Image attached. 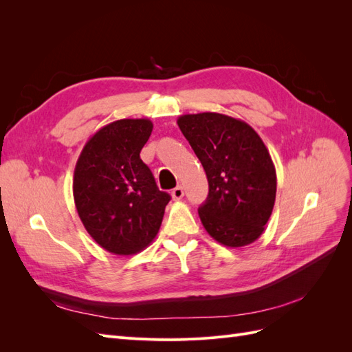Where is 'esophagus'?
Here are the masks:
<instances>
[{"instance_id":"1","label":"esophagus","mask_w":352,"mask_h":352,"mask_svg":"<svg viewBox=\"0 0 352 352\" xmlns=\"http://www.w3.org/2000/svg\"><path fill=\"white\" fill-rule=\"evenodd\" d=\"M184 188L182 186H176L173 190H172V198L175 199V201H177V199H180L184 197Z\"/></svg>"}]
</instances>
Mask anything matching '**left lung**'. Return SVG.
Segmentation results:
<instances>
[{
  "instance_id": "8db88e82",
  "label": "left lung",
  "mask_w": 352,
  "mask_h": 352,
  "mask_svg": "<svg viewBox=\"0 0 352 352\" xmlns=\"http://www.w3.org/2000/svg\"><path fill=\"white\" fill-rule=\"evenodd\" d=\"M208 180V197L198 214L208 235L230 248L261 236L276 199V170L258 133L220 113L177 119Z\"/></svg>"
}]
</instances>
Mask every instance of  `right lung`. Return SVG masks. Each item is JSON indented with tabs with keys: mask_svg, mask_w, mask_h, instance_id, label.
Segmentation results:
<instances>
[{
	"mask_svg": "<svg viewBox=\"0 0 352 352\" xmlns=\"http://www.w3.org/2000/svg\"><path fill=\"white\" fill-rule=\"evenodd\" d=\"M150 119L109 123L85 144L73 176L78 214L92 239L117 255L142 251L157 236L170 195L140 157Z\"/></svg>",
	"mask_w": 352,
	"mask_h": 352,
	"instance_id": "add662e5",
	"label": "right lung"
}]
</instances>
